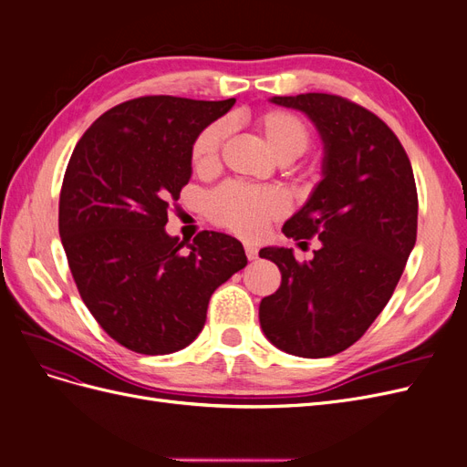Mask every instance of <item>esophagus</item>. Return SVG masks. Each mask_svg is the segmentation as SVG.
Wrapping results in <instances>:
<instances>
[{
  "label": "esophagus",
  "instance_id": "34e87169",
  "mask_svg": "<svg viewBox=\"0 0 467 467\" xmlns=\"http://www.w3.org/2000/svg\"><path fill=\"white\" fill-rule=\"evenodd\" d=\"M245 255L249 261H255L259 257V249L255 245H245Z\"/></svg>",
  "mask_w": 467,
  "mask_h": 467
}]
</instances>
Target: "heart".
<instances>
[{"instance_id": "b5f03b06", "label": "heart", "mask_w": 467, "mask_h": 467, "mask_svg": "<svg viewBox=\"0 0 467 467\" xmlns=\"http://www.w3.org/2000/svg\"><path fill=\"white\" fill-rule=\"evenodd\" d=\"M257 130L280 161H292L312 144V129L288 109H266L255 119ZM230 134V124L214 120L196 134L191 146V161L196 173H214L222 161V148ZM212 222L242 237H257L268 222L286 214L288 202L278 189L249 187L242 182H223L206 199Z\"/></svg>"}]
</instances>
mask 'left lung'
Instances as JSON below:
<instances>
[{
    "label": "left lung",
    "instance_id": "left-lung-1",
    "mask_svg": "<svg viewBox=\"0 0 467 467\" xmlns=\"http://www.w3.org/2000/svg\"><path fill=\"white\" fill-rule=\"evenodd\" d=\"M273 103L306 112L323 138V179L282 228L302 244L317 235L321 247L309 263L296 261L292 249H261L282 275L278 290L261 300V327L288 355L333 357L368 331L415 247L413 167L389 126L341 95Z\"/></svg>",
    "mask_w": 467,
    "mask_h": 467
}]
</instances>
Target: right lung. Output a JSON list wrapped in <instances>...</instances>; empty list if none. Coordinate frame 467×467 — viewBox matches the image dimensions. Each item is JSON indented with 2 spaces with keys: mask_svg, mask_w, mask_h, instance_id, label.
I'll return each instance as SVG.
<instances>
[{
  "mask_svg": "<svg viewBox=\"0 0 467 467\" xmlns=\"http://www.w3.org/2000/svg\"><path fill=\"white\" fill-rule=\"evenodd\" d=\"M235 99H130L103 112L66 167L58 230L83 304L140 355H169L204 327L210 296L247 265L235 237L201 232L189 249L167 212L191 179V146Z\"/></svg>",
  "mask_w": 467,
  "mask_h": 467,
  "instance_id": "add662e5",
  "label": "right lung"
}]
</instances>
